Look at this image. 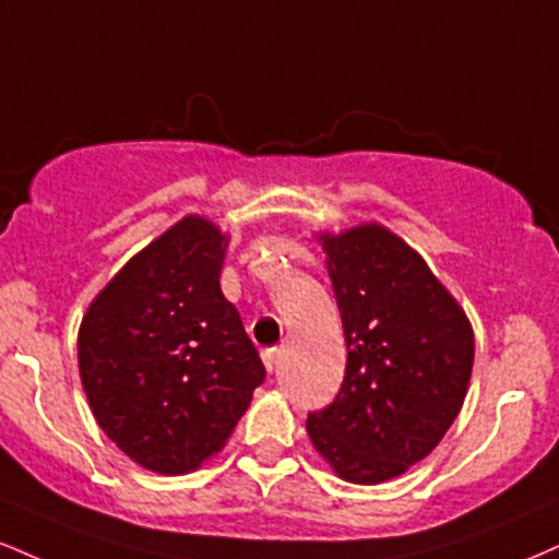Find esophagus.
Returning <instances> with one entry per match:
<instances>
[{"mask_svg":"<svg viewBox=\"0 0 559 559\" xmlns=\"http://www.w3.org/2000/svg\"><path fill=\"white\" fill-rule=\"evenodd\" d=\"M278 348H265V352H262V365H265L267 372H273L275 365H278Z\"/></svg>","mask_w":559,"mask_h":559,"instance_id":"obj_1","label":"esophagus"}]
</instances>
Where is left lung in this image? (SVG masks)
<instances>
[{
	"instance_id": "8db88e82",
	"label": "left lung",
	"mask_w": 559,
	"mask_h": 559,
	"mask_svg": "<svg viewBox=\"0 0 559 559\" xmlns=\"http://www.w3.org/2000/svg\"><path fill=\"white\" fill-rule=\"evenodd\" d=\"M341 309L346 374L307 435L335 476L382 484L427 459L468 393L474 328L414 247L378 221L318 237Z\"/></svg>"
}]
</instances>
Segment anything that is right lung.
I'll return each instance as SVG.
<instances>
[{"instance_id": "add662e5", "label": "right lung", "mask_w": 559, "mask_h": 559, "mask_svg": "<svg viewBox=\"0 0 559 559\" xmlns=\"http://www.w3.org/2000/svg\"><path fill=\"white\" fill-rule=\"evenodd\" d=\"M228 234L190 213L124 262L78 331L98 427L153 474H190L224 450L265 380L221 292Z\"/></svg>"}]
</instances>
